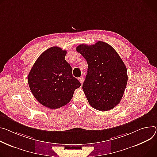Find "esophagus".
<instances>
[{
  "instance_id": "esophagus-1",
  "label": "esophagus",
  "mask_w": 157,
  "mask_h": 157,
  "mask_svg": "<svg viewBox=\"0 0 157 157\" xmlns=\"http://www.w3.org/2000/svg\"><path fill=\"white\" fill-rule=\"evenodd\" d=\"M78 80L79 81V82L82 84V82H83V81H84V78H82V77H80V78H79V79H78Z\"/></svg>"
}]
</instances>
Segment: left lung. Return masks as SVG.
I'll use <instances>...</instances> for the list:
<instances>
[{
  "mask_svg": "<svg viewBox=\"0 0 157 157\" xmlns=\"http://www.w3.org/2000/svg\"><path fill=\"white\" fill-rule=\"evenodd\" d=\"M76 51L88 63L82 90L89 104L102 111L114 108L120 102L128 81L127 69L120 56L103 41L81 44Z\"/></svg>",
  "mask_w": 157,
  "mask_h": 157,
  "instance_id": "left-lung-1",
  "label": "left lung"
}]
</instances>
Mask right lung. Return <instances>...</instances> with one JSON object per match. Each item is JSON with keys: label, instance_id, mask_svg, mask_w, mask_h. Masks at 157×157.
<instances>
[{"label": "right lung", "instance_id": "obj_1", "mask_svg": "<svg viewBox=\"0 0 157 157\" xmlns=\"http://www.w3.org/2000/svg\"><path fill=\"white\" fill-rule=\"evenodd\" d=\"M66 53L57 46L48 49L40 55L28 75L33 94L42 105L50 109L67 105L81 86L65 60Z\"/></svg>", "mask_w": 157, "mask_h": 157}]
</instances>
